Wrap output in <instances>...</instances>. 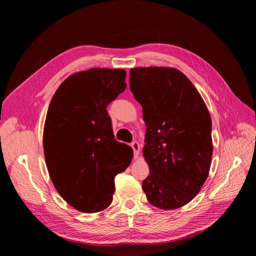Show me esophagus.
<instances>
[{
  "instance_id": "obj_1",
  "label": "esophagus",
  "mask_w": 256,
  "mask_h": 256,
  "mask_svg": "<svg viewBox=\"0 0 256 256\" xmlns=\"http://www.w3.org/2000/svg\"><path fill=\"white\" fill-rule=\"evenodd\" d=\"M131 147H132L134 152V158L138 159V154H140V144H138L136 141L131 143Z\"/></svg>"
}]
</instances>
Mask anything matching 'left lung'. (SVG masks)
<instances>
[{
    "instance_id": "obj_1",
    "label": "left lung",
    "mask_w": 256,
    "mask_h": 256,
    "mask_svg": "<svg viewBox=\"0 0 256 256\" xmlns=\"http://www.w3.org/2000/svg\"><path fill=\"white\" fill-rule=\"evenodd\" d=\"M129 83L146 125L143 156L150 175L142 188L147 200L166 210L182 207L202 189L210 170V114L176 68H131Z\"/></svg>"
}]
</instances>
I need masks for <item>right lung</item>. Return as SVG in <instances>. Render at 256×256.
<instances>
[{
    "label": "right lung",
    "instance_id": "1",
    "mask_svg": "<svg viewBox=\"0 0 256 256\" xmlns=\"http://www.w3.org/2000/svg\"><path fill=\"white\" fill-rule=\"evenodd\" d=\"M124 69L92 68L69 76L53 95L44 127V152L53 186L82 212L109 207L114 178L129 166L130 146L114 138L106 106L125 90Z\"/></svg>",
    "mask_w": 256,
    "mask_h": 256
}]
</instances>
